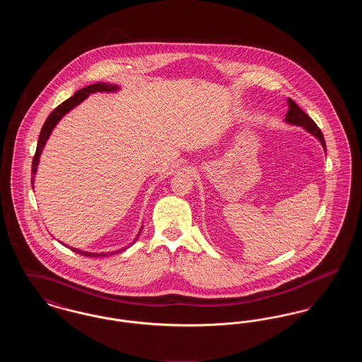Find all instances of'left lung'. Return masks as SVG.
<instances>
[{"mask_svg":"<svg viewBox=\"0 0 362 362\" xmlns=\"http://www.w3.org/2000/svg\"><path fill=\"white\" fill-rule=\"evenodd\" d=\"M288 112H286V117H285V122L288 124H293V126H300L303 127L304 130H307V133H310V136H313L315 138H317V141L322 144L325 152L327 151L326 149V141L323 137V133L320 132V129L316 126V123L310 119V117L297 105V104L293 102L292 99H288Z\"/></svg>","mask_w":362,"mask_h":362,"instance_id":"left-lung-1","label":"left lung"}]
</instances>
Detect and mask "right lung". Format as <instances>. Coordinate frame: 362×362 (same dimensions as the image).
<instances>
[{
	"instance_id": "add662e5",
	"label": "right lung",
	"mask_w": 362,
	"mask_h": 362,
	"mask_svg": "<svg viewBox=\"0 0 362 362\" xmlns=\"http://www.w3.org/2000/svg\"><path fill=\"white\" fill-rule=\"evenodd\" d=\"M121 90V86H117V84H108V83H96V84H92V86H86L80 90H77L71 98H69L68 100H65L64 103L59 104L52 114L47 117V119L45 122L42 130H40V134H39V139H37V146H36V153L34 156V160H33V170H31V183H33V189H34L35 176L37 173V165H39V161H40V155L43 152V148L47 142V139L52 136V130L55 129V126L59 123V121L70 112L74 107H77L78 104L83 103L86 100V98H89V95L92 93H96V92H105V93H115V92H119ZM144 229V225H141L139 228V232L136 236V239L130 243V245H133L136 241L138 240L141 232ZM62 243V241H61ZM64 244V243H62ZM66 247H69L68 244H64ZM130 245L127 247H123L121 250H117V251H111V252H89V251H83V250H78V248H74V247H69L70 250H73L74 252L80 254V255H84V257H90V258H98V257H107V255H114V254H118L122 252L124 250H127Z\"/></svg>"
}]
</instances>
